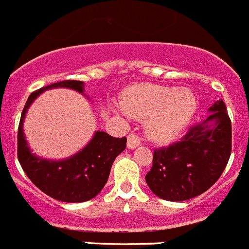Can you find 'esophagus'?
Wrapping results in <instances>:
<instances>
[{
    "mask_svg": "<svg viewBox=\"0 0 249 249\" xmlns=\"http://www.w3.org/2000/svg\"><path fill=\"white\" fill-rule=\"evenodd\" d=\"M141 145V138L138 137L137 134H129L128 137V148L133 149Z\"/></svg>",
    "mask_w": 249,
    "mask_h": 249,
    "instance_id": "esophagus-1",
    "label": "esophagus"
}]
</instances>
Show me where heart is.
<instances>
[{
  "mask_svg": "<svg viewBox=\"0 0 249 249\" xmlns=\"http://www.w3.org/2000/svg\"><path fill=\"white\" fill-rule=\"evenodd\" d=\"M121 107L130 116L147 119L145 128L152 139L172 141L189 125L197 108L190 89L142 83L133 86L121 97Z\"/></svg>",
  "mask_w": 249,
  "mask_h": 249,
  "instance_id": "heart-1",
  "label": "heart"
}]
</instances>
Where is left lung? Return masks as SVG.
<instances>
[{
	"instance_id": "1",
	"label": "left lung",
	"mask_w": 249,
	"mask_h": 249,
	"mask_svg": "<svg viewBox=\"0 0 249 249\" xmlns=\"http://www.w3.org/2000/svg\"><path fill=\"white\" fill-rule=\"evenodd\" d=\"M209 110L212 115L190 126L178 142L154 149L145 181L160 199L183 201L201 195L225 170L231 152V119L221 100Z\"/></svg>"
}]
</instances>
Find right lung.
Segmentation results:
<instances>
[{
  "mask_svg": "<svg viewBox=\"0 0 249 249\" xmlns=\"http://www.w3.org/2000/svg\"><path fill=\"white\" fill-rule=\"evenodd\" d=\"M82 81H60L36 89L29 96L22 110L18 130V158L30 181L44 194L64 202H82L93 199L107 182L115 158L126 148V138H114L104 131L95 137L81 152L64 160H47L31 154L25 135L22 121L29 106L48 89L67 87L83 92Z\"/></svg>",
  "mask_w": 249,
  "mask_h": 249,
  "instance_id": "right-lung-1",
  "label": "right lung"
}]
</instances>
